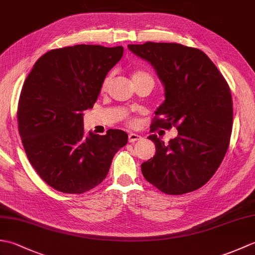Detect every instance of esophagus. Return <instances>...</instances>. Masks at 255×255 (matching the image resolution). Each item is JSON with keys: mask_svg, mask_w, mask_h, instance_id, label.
Listing matches in <instances>:
<instances>
[{"mask_svg": "<svg viewBox=\"0 0 255 255\" xmlns=\"http://www.w3.org/2000/svg\"><path fill=\"white\" fill-rule=\"evenodd\" d=\"M139 140H141V136H139L137 133H129L128 136V141L129 142H136L139 141Z\"/></svg>", "mask_w": 255, "mask_h": 255, "instance_id": "1", "label": "esophagus"}]
</instances>
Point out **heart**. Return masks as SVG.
Instances as JSON below:
<instances>
[{"instance_id": "heart-1", "label": "heart", "mask_w": 255, "mask_h": 255, "mask_svg": "<svg viewBox=\"0 0 255 255\" xmlns=\"http://www.w3.org/2000/svg\"><path fill=\"white\" fill-rule=\"evenodd\" d=\"M143 77H149V78H151L148 73L142 72V71H137L136 73L133 74L132 79H138V78H143ZM151 79H152V78H151ZM108 82H110V78H107V79L104 81V83H103V89H106V86H107Z\"/></svg>"}]
</instances>
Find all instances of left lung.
<instances>
[{
	"mask_svg": "<svg viewBox=\"0 0 255 255\" xmlns=\"http://www.w3.org/2000/svg\"><path fill=\"white\" fill-rule=\"evenodd\" d=\"M155 70L165 100L156 108L151 131L176 127L164 144L156 134L152 159L143 162L145 180L161 192L182 195L202 187L221 164L232 131V99L228 83L205 52L172 42L128 45Z\"/></svg>",
	"mask_w": 255,
	"mask_h": 255,
	"instance_id": "left-lung-1",
	"label": "left lung"
}]
</instances>
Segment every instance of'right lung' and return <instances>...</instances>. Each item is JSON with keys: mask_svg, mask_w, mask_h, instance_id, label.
Instances as JSON below:
<instances>
[{"mask_svg": "<svg viewBox=\"0 0 255 255\" xmlns=\"http://www.w3.org/2000/svg\"><path fill=\"white\" fill-rule=\"evenodd\" d=\"M122 46L75 45L38 59L21 89L18 131L27 158L56 191L82 194L107 176L114 155L128 134L110 129L84 137L83 116L93 108L110 70L121 60Z\"/></svg>", "mask_w": 255, "mask_h": 255, "instance_id": "obj_1", "label": "right lung"}]
</instances>
